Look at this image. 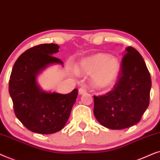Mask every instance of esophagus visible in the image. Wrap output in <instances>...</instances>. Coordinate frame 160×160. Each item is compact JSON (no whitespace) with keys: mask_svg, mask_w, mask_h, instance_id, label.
Here are the masks:
<instances>
[{"mask_svg":"<svg viewBox=\"0 0 160 160\" xmlns=\"http://www.w3.org/2000/svg\"><path fill=\"white\" fill-rule=\"evenodd\" d=\"M86 92V89L83 88V87H81V88H79V93H80V95L83 94V93H85Z\"/></svg>","mask_w":160,"mask_h":160,"instance_id":"34e87169","label":"esophagus"}]
</instances>
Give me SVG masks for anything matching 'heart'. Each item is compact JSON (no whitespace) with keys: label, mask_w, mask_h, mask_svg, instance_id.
<instances>
[{"label":"heart","mask_w":160,"mask_h":160,"mask_svg":"<svg viewBox=\"0 0 160 160\" xmlns=\"http://www.w3.org/2000/svg\"><path fill=\"white\" fill-rule=\"evenodd\" d=\"M118 59L106 54H97L80 61L78 72L91 75V82L97 88H106L113 83L120 72Z\"/></svg>","instance_id":"b5f03b06"}]
</instances>
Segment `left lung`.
I'll list each match as a JSON object with an SVG mask.
<instances>
[{
  "label": "left lung",
  "instance_id": "left-lung-1",
  "mask_svg": "<svg viewBox=\"0 0 160 160\" xmlns=\"http://www.w3.org/2000/svg\"><path fill=\"white\" fill-rule=\"evenodd\" d=\"M113 89L96 97L93 114L102 126L128 128L139 122L149 105L152 80L142 55L132 47L125 49Z\"/></svg>",
  "mask_w": 160,
  "mask_h": 160
}]
</instances>
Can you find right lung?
<instances>
[{
  "label": "right lung",
  "instance_id": "right-lung-1",
  "mask_svg": "<svg viewBox=\"0 0 160 160\" xmlns=\"http://www.w3.org/2000/svg\"><path fill=\"white\" fill-rule=\"evenodd\" d=\"M55 44H42L28 49L14 63L8 91L17 118L28 130L39 134L60 131L67 122L78 90L61 94L45 92L37 82V76L48 65L63 64L52 56L58 52Z\"/></svg>",
  "mask_w": 160,
  "mask_h": 160
}]
</instances>
